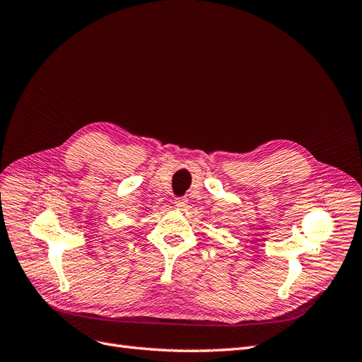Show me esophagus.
<instances>
[{
  "instance_id": "obj_1",
  "label": "esophagus",
  "mask_w": 362,
  "mask_h": 362,
  "mask_svg": "<svg viewBox=\"0 0 362 362\" xmlns=\"http://www.w3.org/2000/svg\"><path fill=\"white\" fill-rule=\"evenodd\" d=\"M175 205L180 206V208H184L185 205H187V199H185V198H175Z\"/></svg>"
}]
</instances>
